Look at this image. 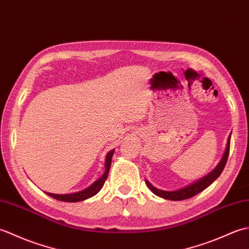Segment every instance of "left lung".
I'll return each instance as SVG.
<instances>
[{
  "label": "left lung",
  "mask_w": 249,
  "mask_h": 249,
  "mask_svg": "<svg viewBox=\"0 0 249 249\" xmlns=\"http://www.w3.org/2000/svg\"><path fill=\"white\" fill-rule=\"evenodd\" d=\"M230 137L229 136L228 138V144H227V149L225 154L221 158L220 162L217 165L214 170L212 172H210L208 176H205L204 178H202L199 181L195 182L192 185H188V186L184 187L182 189H178V190H174V192H166V190H161V189H157L155 188L153 185H151L150 182L145 181L147 187H149L153 193H154L158 197H161V198H165L168 200H173V201H179V200H185V199H189L194 197L197 194L201 193L202 190H204L206 187H209L211 184H212L216 178H217L221 172H223L224 168L226 166V162L227 160H228V156H229V151H230Z\"/></svg>",
  "instance_id": "8db88e82"
}]
</instances>
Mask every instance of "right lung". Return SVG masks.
I'll list each match as a JSON object with an SVG mask.
<instances>
[{
	"label": "right lung",
	"mask_w": 249,
	"mask_h": 249,
	"mask_svg": "<svg viewBox=\"0 0 249 249\" xmlns=\"http://www.w3.org/2000/svg\"><path fill=\"white\" fill-rule=\"evenodd\" d=\"M113 151H110L107 157H106V171L104 173V176L98 178L96 182L93 183L91 186L88 187L87 189L81 190V192H78V193H73V194H68V195H55V194H50V193H46L50 197L54 198L59 201H64V202H78V201H83L86 199H89L93 197V196L96 195L102 187L104 186L105 181L107 179L108 177V173L110 170V166H111V160H112V156H113Z\"/></svg>",
	"instance_id": "obj_1"
}]
</instances>
